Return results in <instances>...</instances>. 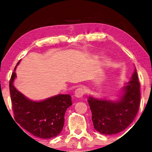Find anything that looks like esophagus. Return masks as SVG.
Instances as JSON below:
<instances>
[{
	"label": "esophagus",
	"instance_id": "1",
	"mask_svg": "<svg viewBox=\"0 0 152 152\" xmlns=\"http://www.w3.org/2000/svg\"><path fill=\"white\" fill-rule=\"evenodd\" d=\"M84 94V91L82 88H78L75 91V96L77 98H82Z\"/></svg>",
	"mask_w": 152,
	"mask_h": 152
}]
</instances>
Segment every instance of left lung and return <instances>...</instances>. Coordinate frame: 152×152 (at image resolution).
Wrapping results in <instances>:
<instances>
[{
	"mask_svg": "<svg viewBox=\"0 0 152 152\" xmlns=\"http://www.w3.org/2000/svg\"><path fill=\"white\" fill-rule=\"evenodd\" d=\"M140 97V84L135 68L117 101L90 96L88 102L94 129L103 135L117 134L125 129L137 115Z\"/></svg>",
	"mask_w": 152,
	"mask_h": 152,
	"instance_id": "obj_1",
	"label": "left lung"
}]
</instances>
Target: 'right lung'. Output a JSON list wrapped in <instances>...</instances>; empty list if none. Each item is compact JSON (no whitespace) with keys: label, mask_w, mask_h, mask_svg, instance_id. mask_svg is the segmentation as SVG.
<instances>
[{"label":"right lung","mask_w":152,"mask_h":152,"mask_svg":"<svg viewBox=\"0 0 152 152\" xmlns=\"http://www.w3.org/2000/svg\"><path fill=\"white\" fill-rule=\"evenodd\" d=\"M17 66L9 82L12 107L16 123L35 137L42 139L56 137L62 130L64 115L67 109L72 104L71 96L58 94L42 101L29 99L17 91L13 85L17 77L15 73Z\"/></svg>","instance_id":"add662e5"}]
</instances>
